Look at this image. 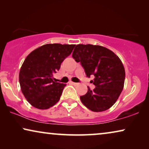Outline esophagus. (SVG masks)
<instances>
[{
    "mask_svg": "<svg viewBox=\"0 0 149 149\" xmlns=\"http://www.w3.org/2000/svg\"><path fill=\"white\" fill-rule=\"evenodd\" d=\"M70 84L73 85H78V83H74V82H72V81H70Z\"/></svg>",
    "mask_w": 149,
    "mask_h": 149,
    "instance_id": "34e87169",
    "label": "esophagus"
}]
</instances>
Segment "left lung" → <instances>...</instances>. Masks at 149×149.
Returning a JSON list of instances; mask_svg holds the SVG:
<instances>
[{
	"instance_id": "obj_1",
	"label": "left lung",
	"mask_w": 149,
	"mask_h": 149,
	"mask_svg": "<svg viewBox=\"0 0 149 149\" xmlns=\"http://www.w3.org/2000/svg\"><path fill=\"white\" fill-rule=\"evenodd\" d=\"M72 58L80 62L87 77L95 87L80 96L82 103L91 111L102 112L109 109L117 100L125 82V68L121 60L109 49L100 45L79 44L72 52Z\"/></svg>"
}]
</instances>
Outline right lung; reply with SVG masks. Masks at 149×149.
<instances>
[{"label": "right lung", "mask_w": 149, "mask_h": 149, "mask_svg": "<svg viewBox=\"0 0 149 149\" xmlns=\"http://www.w3.org/2000/svg\"><path fill=\"white\" fill-rule=\"evenodd\" d=\"M75 45L46 44L32 52L24 60L19 81L24 97L32 107L48 109L59 101L66 84L54 81L53 74Z\"/></svg>", "instance_id": "add662e5"}]
</instances>
